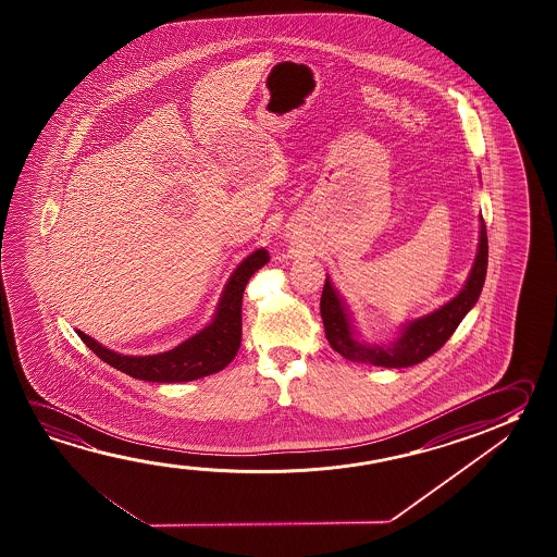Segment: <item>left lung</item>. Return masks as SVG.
I'll return each mask as SVG.
<instances>
[{
	"label": "left lung",
	"mask_w": 557,
	"mask_h": 557,
	"mask_svg": "<svg viewBox=\"0 0 557 557\" xmlns=\"http://www.w3.org/2000/svg\"><path fill=\"white\" fill-rule=\"evenodd\" d=\"M485 272H487V233H485V223L480 220L478 255L462 292L441 309L406 322L398 337L391 344H367L357 339V332L351 324L346 302L334 289L330 277H326L322 297H320V317L324 322L330 346L339 356L356 363H369V366L388 367V369L418 366L445 346V342L453 336L458 324L472 310L482 293Z\"/></svg>",
	"instance_id": "1"
}]
</instances>
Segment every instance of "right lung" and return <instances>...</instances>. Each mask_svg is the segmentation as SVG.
<instances>
[{"instance_id": "right-lung-1", "label": "right lung", "mask_w": 557, "mask_h": 557, "mask_svg": "<svg viewBox=\"0 0 557 557\" xmlns=\"http://www.w3.org/2000/svg\"><path fill=\"white\" fill-rule=\"evenodd\" d=\"M270 262L265 248H258L247 256L237 270L228 277L227 285L221 295L220 305L210 324L198 334L188 337L181 346L173 347L157 356H122L109 347L101 346L97 339L77 330L85 346L95 356L101 357L104 363L129 374L139 381L149 383H188L208 374L220 373L221 369L235 359L240 336H243V293L248 280L256 270Z\"/></svg>"}]
</instances>
